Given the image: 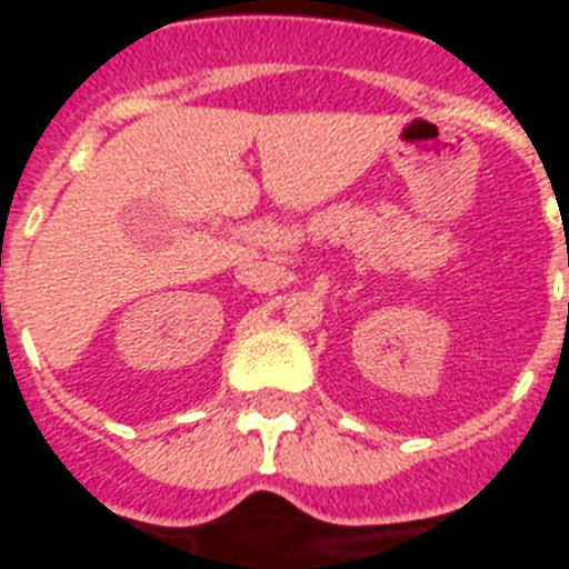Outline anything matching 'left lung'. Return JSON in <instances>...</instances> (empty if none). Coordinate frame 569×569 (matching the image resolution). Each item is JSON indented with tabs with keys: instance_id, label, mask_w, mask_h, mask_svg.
<instances>
[{
	"instance_id": "8db88e82",
	"label": "left lung",
	"mask_w": 569,
	"mask_h": 569,
	"mask_svg": "<svg viewBox=\"0 0 569 569\" xmlns=\"http://www.w3.org/2000/svg\"><path fill=\"white\" fill-rule=\"evenodd\" d=\"M567 316H569V305H567Z\"/></svg>"
}]
</instances>
